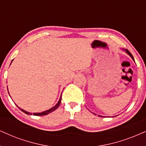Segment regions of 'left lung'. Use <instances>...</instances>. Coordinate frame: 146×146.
<instances>
[{"mask_svg": "<svg viewBox=\"0 0 146 146\" xmlns=\"http://www.w3.org/2000/svg\"><path fill=\"white\" fill-rule=\"evenodd\" d=\"M125 50V51H126V53H127V54H128V55H129V56H130V57H131V58H132V59H133V61H134V59H133V55H131V53H130V52L129 51V50H128L127 49H126V50ZM101 117H102V116H101Z\"/></svg>", "mask_w": 146, "mask_h": 146, "instance_id": "1", "label": "left lung"}]
</instances>
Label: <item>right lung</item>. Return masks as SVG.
<instances>
[{"instance_id":"right-lung-1","label":"right lung","mask_w":146,"mask_h":146,"mask_svg":"<svg viewBox=\"0 0 146 146\" xmlns=\"http://www.w3.org/2000/svg\"><path fill=\"white\" fill-rule=\"evenodd\" d=\"M61 98H60V99H59V102H58L57 104H56L55 106L53 107V108H50V110H46V111H43V112H41V113H29V112H27V111H25V110H22V109L19 108V107H18V108H19V109H20V110H21V111H22L23 112L27 114V115H32V114H33V115H36V116H41V115H47V114L49 113H51V112H53V111H55V110H56V109H57L58 108H59V105H60V104H61Z\"/></svg>"}]
</instances>
